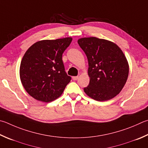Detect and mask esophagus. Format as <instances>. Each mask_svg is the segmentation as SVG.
<instances>
[{
  "label": "esophagus",
  "instance_id": "obj_1",
  "mask_svg": "<svg viewBox=\"0 0 148 148\" xmlns=\"http://www.w3.org/2000/svg\"><path fill=\"white\" fill-rule=\"evenodd\" d=\"M77 79H78V76H73V77H72V79L74 80V81H75V80H77Z\"/></svg>",
  "mask_w": 148,
  "mask_h": 148
}]
</instances>
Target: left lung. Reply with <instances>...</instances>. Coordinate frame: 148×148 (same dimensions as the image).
Wrapping results in <instances>:
<instances>
[{
  "instance_id": "8db88e82",
  "label": "left lung",
  "mask_w": 148,
  "mask_h": 148,
  "mask_svg": "<svg viewBox=\"0 0 148 148\" xmlns=\"http://www.w3.org/2000/svg\"><path fill=\"white\" fill-rule=\"evenodd\" d=\"M87 56L89 84L83 88L91 98L107 101L115 97L127 82L129 65L122 50L114 42L95 37L78 39Z\"/></svg>"
}]
</instances>
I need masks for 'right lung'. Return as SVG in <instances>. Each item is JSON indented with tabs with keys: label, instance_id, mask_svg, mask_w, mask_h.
Wrapping results in <instances>:
<instances>
[{
	"label": "right lung",
	"instance_id": "obj_1",
	"mask_svg": "<svg viewBox=\"0 0 148 148\" xmlns=\"http://www.w3.org/2000/svg\"><path fill=\"white\" fill-rule=\"evenodd\" d=\"M71 37L36 42L26 51L20 66L24 88L37 100L50 102L62 95L71 77L65 71L62 55Z\"/></svg>",
	"mask_w": 148,
	"mask_h": 148
}]
</instances>
